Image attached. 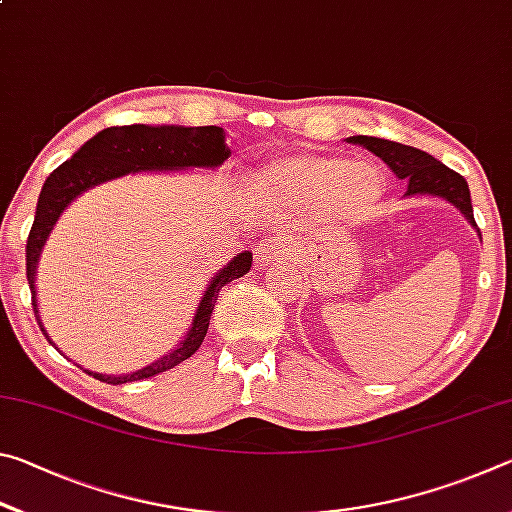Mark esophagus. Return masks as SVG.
Listing matches in <instances>:
<instances>
[{"instance_id":"obj_1","label":"esophagus","mask_w":512,"mask_h":512,"mask_svg":"<svg viewBox=\"0 0 512 512\" xmlns=\"http://www.w3.org/2000/svg\"><path fill=\"white\" fill-rule=\"evenodd\" d=\"M280 259H284V246L280 244V241L268 237V239H262L255 248V264L259 268H266L271 266L275 262H280Z\"/></svg>"}]
</instances>
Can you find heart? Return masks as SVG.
<instances>
[{
    "instance_id": "obj_1",
    "label": "heart",
    "mask_w": 512,
    "mask_h": 512,
    "mask_svg": "<svg viewBox=\"0 0 512 512\" xmlns=\"http://www.w3.org/2000/svg\"><path fill=\"white\" fill-rule=\"evenodd\" d=\"M264 185L287 210L305 212L316 205L327 221H359L384 194V180L368 164L325 155L280 160Z\"/></svg>"
}]
</instances>
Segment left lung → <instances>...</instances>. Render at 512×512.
I'll use <instances>...</instances> for the list:
<instances>
[{"label":"left lung","instance_id":"8db88e82","mask_svg":"<svg viewBox=\"0 0 512 512\" xmlns=\"http://www.w3.org/2000/svg\"><path fill=\"white\" fill-rule=\"evenodd\" d=\"M348 142L366 146L368 151L375 153L377 158L384 160L388 167L395 171L397 178L406 180V183H409L406 196H413V194L443 196L449 203L456 205L458 210L465 214V219L476 228L470 187H467L461 173L445 167L443 162L431 158L429 153L413 149V146H406L400 142L381 140V137H368V135L350 137Z\"/></svg>","mask_w":512,"mask_h":512}]
</instances>
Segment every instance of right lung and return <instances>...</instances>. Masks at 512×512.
Returning a JSON list of instances; mask_svg holds the SVG:
<instances>
[{
  "label": "right lung",
  "mask_w": 512,
  "mask_h": 512,
  "mask_svg": "<svg viewBox=\"0 0 512 512\" xmlns=\"http://www.w3.org/2000/svg\"><path fill=\"white\" fill-rule=\"evenodd\" d=\"M230 158V149L225 144V133L219 126H112L106 128L85 142L72 158L65 160L58 169L49 173L42 185V192L36 207L29 239H27V280L33 300V314H36L42 334L47 329L40 323V311L36 305V266L40 250L45 246L51 228L58 221L60 212L83 194L85 189L106 183V180L126 176L135 171H155V169H185V167H219ZM253 266V253H239L232 262L216 273L207 287L201 305L196 309L194 323L189 327L185 341L167 357L158 359L151 366L133 372V375H97L85 370L94 379L106 384H126V381H140L160 375V372L178 366L180 361L192 357L201 348V343L210 327V316L219 291L225 284L246 275ZM49 339V336H47ZM51 343V339H49Z\"/></svg>",
  "instance_id": "right-lung-1"
}]
</instances>
